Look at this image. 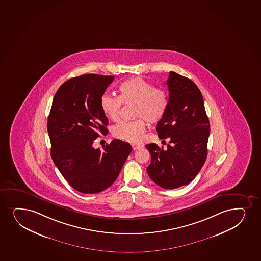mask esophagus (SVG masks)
<instances>
[{"mask_svg": "<svg viewBox=\"0 0 261 261\" xmlns=\"http://www.w3.org/2000/svg\"><path fill=\"white\" fill-rule=\"evenodd\" d=\"M132 147L134 150H137V149H139V148L142 147V146H141V145L132 144Z\"/></svg>", "mask_w": 261, "mask_h": 261, "instance_id": "1", "label": "esophagus"}]
</instances>
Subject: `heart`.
Here are the masks:
<instances>
[{
    "instance_id": "obj_1",
    "label": "heart",
    "mask_w": 261,
    "mask_h": 261,
    "mask_svg": "<svg viewBox=\"0 0 261 261\" xmlns=\"http://www.w3.org/2000/svg\"><path fill=\"white\" fill-rule=\"evenodd\" d=\"M118 92V98L108 94L102 96L100 108L108 119L116 120L121 104L134 105V118L140 119L118 123L113 126L112 133L114 137L122 141L139 142L146 131V122L143 119L149 123H156L162 120L169 107V97L164 90L154 88L148 81L139 77L122 82Z\"/></svg>"
}]
</instances>
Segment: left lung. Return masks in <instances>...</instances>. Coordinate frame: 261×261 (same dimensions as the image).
<instances>
[{
  "instance_id": "1",
  "label": "left lung",
  "mask_w": 261,
  "mask_h": 261,
  "mask_svg": "<svg viewBox=\"0 0 261 261\" xmlns=\"http://www.w3.org/2000/svg\"><path fill=\"white\" fill-rule=\"evenodd\" d=\"M169 107L157 123L160 139H169L167 149L155 143L145 146L151 154L147 174L160 187L176 189L190 184L207 157L210 122L199 88L174 71L167 80Z\"/></svg>"
}]
</instances>
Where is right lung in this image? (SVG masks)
Segmentation results:
<instances>
[{
	"label": "right lung",
	"instance_id": "1",
	"mask_svg": "<svg viewBox=\"0 0 261 261\" xmlns=\"http://www.w3.org/2000/svg\"><path fill=\"white\" fill-rule=\"evenodd\" d=\"M114 79L97 74L72 77L53 98L47 123L50 155L68 184L81 193L110 187L132 151L131 145L116 139L103 151L92 147L100 134L108 133L100 98Z\"/></svg>",
	"mask_w": 261,
	"mask_h": 261
}]
</instances>
